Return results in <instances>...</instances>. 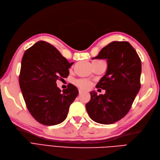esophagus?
I'll list each match as a JSON object with an SVG mask.
<instances>
[{
    "mask_svg": "<svg viewBox=\"0 0 160 160\" xmlns=\"http://www.w3.org/2000/svg\"><path fill=\"white\" fill-rule=\"evenodd\" d=\"M79 94H81L82 93H83V90L79 89Z\"/></svg>",
    "mask_w": 160,
    "mask_h": 160,
    "instance_id": "esophagus-1",
    "label": "esophagus"
}]
</instances>
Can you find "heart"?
<instances>
[{"label":"heart","mask_w":160,"mask_h":160,"mask_svg":"<svg viewBox=\"0 0 160 160\" xmlns=\"http://www.w3.org/2000/svg\"><path fill=\"white\" fill-rule=\"evenodd\" d=\"M97 61H94L92 62H95ZM75 84L79 87V88H81V89H89V88H91V86L92 85V83L91 82L88 80V79H77L75 81Z\"/></svg>","instance_id":"heart-1"}]
</instances>
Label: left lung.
Masks as SVG:
<instances>
[{"mask_svg": "<svg viewBox=\"0 0 160 160\" xmlns=\"http://www.w3.org/2000/svg\"><path fill=\"white\" fill-rule=\"evenodd\" d=\"M94 59H107V71L96 85L105 93L91 91L86 110L94 122L112 124L126 115L140 89L141 59L127 41L110 42Z\"/></svg>", "mask_w": 160, "mask_h": 160, "instance_id": "1", "label": "left lung"}]
</instances>
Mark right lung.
<instances>
[{
    "mask_svg": "<svg viewBox=\"0 0 160 160\" xmlns=\"http://www.w3.org/2000/svg\"><path fill=\"white\" fill-rule=\"evenodd\" d=\"M72 64L45 41H38L24 53L19 85L27 108L38 122L55 125L66 119L79 91L69 84L61 91L56 81L68 77Z\"/></svg>",
    "mask_w": 160,
    "mask_h": 160,
    "instance_id": "add662e5",
    "label": "right lung"
}]
</instances>
